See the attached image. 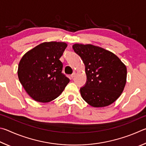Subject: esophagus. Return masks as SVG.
<instances>
[{"label":"esophagus","instance_id":"1","mask_svg":"<svg viewBox=\"0 0 146 146\" xmlns=\"http://www.w3.org/2000/svg\"><path fill=\"white\" fill-rule=\"evenodd\" d=\"M75 76H76V72H74L70 75V78L72 79L73 78L75 77Z\"/></svg>","mask_w":146,"mask_h":146}]
</instances>
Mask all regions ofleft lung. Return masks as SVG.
<instances>
[{"mask_svg": "<svg viewBox=\"0 0 146 146\" xmlns=\"http://www.w3.org/2000/svg\"><path fill=\"white\" fill-rule=\"evenodd\" d=\"M85 65L86 82L81 95L93 107H104L115 101L126 83V66L110 51L90 44L72 46Z\"/></svg>", "mask_w": 146, "mask_h": 146, "instance_id": "1", "label": "left lung"}]
</instances>
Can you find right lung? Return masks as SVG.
<instances>
[{"instance_id": "1", "label": "right lung", "mask_w": 146, "mask_h": 146, "mask_svg": "<svg viewBox=\"0 0 146 146\" xmlns=\"http://www.w3.org/2000/svg\"><path fill=\"white\" fill-rule=\"evenodd\" d=\"M67 44L44 42L23 56L18 68L20 83L31 98L48 103L60 95L70 80L62 73L60 60Z\"/></svg>"}]
</instances>
